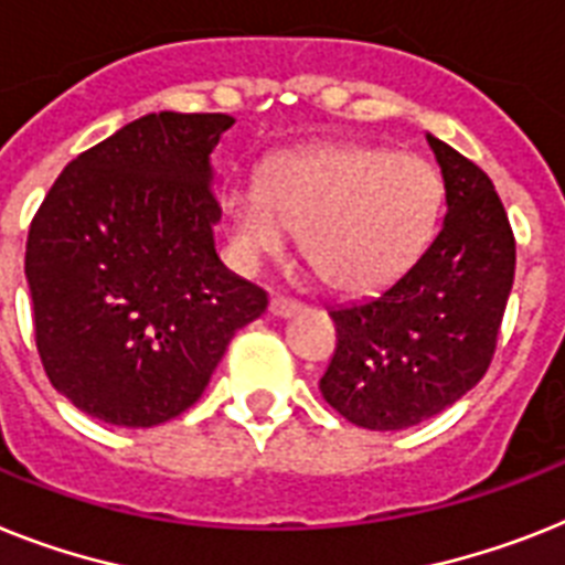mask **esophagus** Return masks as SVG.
<instances>
[{"label": "esophagus", "mask_w": 565, "mask_h": 565, "mask_svg": "<svg viewBox=\"0 0 565 565\" xmlns=\"http://www.w3.org/2000/svg\"><path fill=\"white\" fill-rule=\"evenodd\" d=\"M298 310H301V305H298V301H292V298L275 296L273 301H269V312H273L275 319H290V316H296Z\"/></svg>", "instance_id": "obj_1"}]
</instances>
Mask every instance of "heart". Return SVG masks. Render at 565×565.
Returning a JSON list of instances; mask_svg holds the SVG:
<instances>
[{"label": "heart", "mask_w": 565, "mask_h": 565, "mask_svg": "<svg viewBox=\"0 0 565 565\" xmlns=\"http://www.w3.org/2000/svg\"><path fill=\"white\" fill-rule=\"evenodd\" d=\"M443 178L425 158L333 143L269 160L258 186L224 198V230L244 267L278 258L298 232L305 260L335 292L364 296L399 278L443 210Z\"/></svg>", "instance_id": "b5f03b06"}]
</instances>
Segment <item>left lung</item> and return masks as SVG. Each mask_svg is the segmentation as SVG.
<instances>
[{"mask_svg":"<svg viewBox=\"0 0 565 565\" xmlns=\"http://www.w3.org/2000/svg\"><path fill=\"white\" fill-rule=\"evenodd\" d=\"M428 137L443 169V230L373 298L330 310L335 353L319 387L359 428H414L486 376L514 284V235L480 166Z\"/></svg>","mask_w":565,"mask_h":565,"instance_id":"left-lung-1","label":"left lung"}]
</instances>
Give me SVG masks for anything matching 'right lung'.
<instances>
[{
	"mask_svg": "<svg viewBox=\"0 0 565 565\" xmlns=\"http://www.w3.org/2000/svg\"><path fill=\"white\" fill-rule=\"evenodd\" d=\"M230 114H146L71 160L33 215L25 278L51 385L151 428L201 399L267 292L215 253L210 154Z\"/></svg>",
	"mask_w": 565,
	"mask_h": 565,
	"instance_id": "1",
	"label": "right lung"
}]
</instances>
